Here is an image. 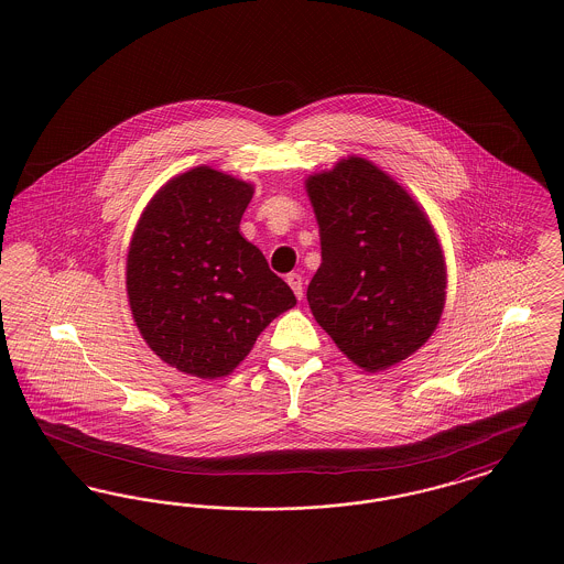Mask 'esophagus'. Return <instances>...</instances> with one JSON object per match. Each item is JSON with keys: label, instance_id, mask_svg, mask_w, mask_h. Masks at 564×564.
I'll return each instance as SVG.
<instances>
[{"label": "esophagus", "instance_id": "34e87169", "mask_svg": "<svg viewBox=\"0 0 564 564\" xmlns=\"http://www.w3.org/2000/svg\"><path fill=\"white\" fill-rule=\"evenodd\" d=\"M288 285L294 290L296 299L301 301V299H303V276H301L299 272H292V274H288Z\"/></svg>", "mask_w": 564, "mask_h": 564}]
</instances>
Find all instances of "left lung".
I'll list each match as a JSON object with an SVG mask.
<instances>
[{"mask_svg":"<svg viewBox=\"0 0 564 564\" xmlns=\"http://www.w3.org/2000/svg\"><path fill=\"white\" fill-rule=\"evenodd\" d=\"M322 263L306 301L315 322L369 373L412 356L446 303V261L416 199L376 163L346 156L308 175Z\"/></svg>","mask_w":564,"mask_h":564,"instance_id":"obj_1","label":"left lung"}]
</instances>
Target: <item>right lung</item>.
<instances>
[{"label":"right lung","mask_w":564,"mask_h":564,"mask_svg":"<svg viewBox=\"0 0 564 564\" xmlns=\"http://www.w3.org/2000/svg\"><path fill=\"white\" fill-rule=\"evenodd\" d=\"M256 188L208 165L167 180L134 225L127 296L148 347L177 371L227 378L261 330L296 304L240 234Z\"/></svg>","instance_id":"obj_1"}]
</instances>
